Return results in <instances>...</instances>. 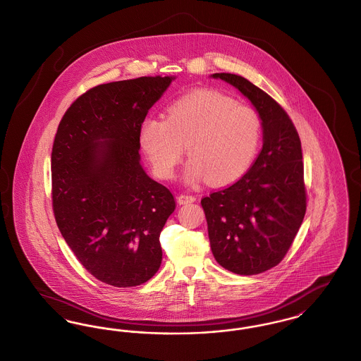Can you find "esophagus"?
<instances>
[{"instance_id": "34e87169", "label": "esophagus", "mask_w": 361, "mask_h": 361, "mask_svg": "<svg viewBox=\"0 0 361 361\" xmlns=\"http://www.w3.org/2000/svg\"><path fill=\"white\" fill-rule=\"evenodd\" d=\"M177 202H178V204H188V203H193V202H196V196L187 195V193H181V195L177 197Z\"/></svg>"}]
</instances>
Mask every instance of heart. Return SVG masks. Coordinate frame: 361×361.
Wrapping results in <instances>:
<instances>
[{
  "label": "heart",
  "instance_id": "heart-1",
  "mask_svg": "<svg viewBox=\"0 0 361 361\" xmlns=\"http://www.w3.org/2000/svg\"><path fill=\"white\" fill-rule=\"evenodd\" d=\"M261 135L262 123L253 106L200 89L173 102L166 121H142L137 142L159 178H172L188 149L190 158L183 172L187 185L207 178L214 185H228L250 169Z\"/></svg>",
  "mask_w": 361,
  "mask_h": 361
}]
</instances>
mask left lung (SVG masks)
<instances>
[{"instance_id": "obj_1", "label": "left lung", "mask_w": 361, "mask_h": 361, "mask_svg": "<svg viewBox=\"0 0 361 361\" xmlns=\"http://www.w3.org/2000/svg\"><path fill=\"white\" fill-rule=\"evenodd\" d=\"M252 103L262 123V149L228 188L202 199L215 259L237 275H257L288 252L306 214L302 145L286 111L246 78L215 73Z\"/></svg>"}]
</instances>
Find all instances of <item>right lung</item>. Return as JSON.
I'll use <instances>...</instances> for the list:
<instances>
[{
    "mask_svg": "<svg viewBox=\"0 0 361 361\" xmlns=\"http://www.w3.org/2000/svg\"><path fill=\"white\" fill-rule=\"evenodd\" d=\"M174 78L92 87L70 105L54 139L58 228L86 271L114 287L146 283L162 261L159 234L176 202L143 169L137 133Z\"/></svg>",
    "mask_w": 361,
    "mask_h": 361,
    "instance_id": "add662e5",
    "label": "right lung"
}]
</instances>
